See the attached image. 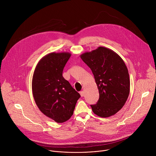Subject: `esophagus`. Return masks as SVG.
<instances>
[{"mask_svg": "<svg viewBox=\"0 0 156 156\" xmlns=\"http://www.w3.org/2000/svg\"><path fill=\"white\" fill-rule=\"evenodd\" d=\"M80 95H81V97H83V96H84V91H80Z\"/></svg>", "mask_w": 156, "mask_h": 156, "instance_id": "obj_1", "label": "esophagus"}]
</instances>
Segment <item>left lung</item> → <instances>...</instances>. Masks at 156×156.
I'll use <instances>...</instances> for the list:
<instances>
[{"label": "left lung", "mask_w": 156, "mask_h": 156, "mask_svg": "<svg viewBox=\"0 0 156 156\" xmlns=\"http://www.w3.org/2000/svg\"><path fill=\"white\" fill-rule=\"evenodd\" d=\"M91 70L99 93L96 104L91 105L101 117L115 114L126 102L129 93V78L126 66L113 51L99 47L81 55Z\"/></svg>", "instance_id": "obj_1"}]
</instances>
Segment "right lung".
Returning a JSON list of instances; mask_svg holds the SVG:
<instances>
[{
  "mask_svg": "<svg viewBox=\"0 0 156 156\" xmlns=\"http://www.w3.org/2000/svg\"><path fill=\"white\" fill-rule=\"evenodd\" d=\"M69 53H51L44 56L35 69L32 90L41 112L57 123L70 119L80 94L62 76Z\"/></svg>",
  "mask_w": 156,
  "mask_h": 156,
  "instance_id": "add662e5",
  "label": "right lung"
}]
</instances>
